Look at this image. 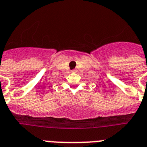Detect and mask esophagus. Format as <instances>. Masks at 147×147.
<instances>
[{"label":"esophagus","mask_w":147,"mask_h":147,"mask_svg":"<svg viewBox=\"0 0 147 147\" xmlns=\"http://www.w3.org/2000/svg\"><path fill=\"white\" fill-rule=\"evenodd\" d=\"M76 71H77V70H75V69H74V70H72V72H73V73H75V72H76Z\"/></svg>","instance_id":"34e87169"}]
</instances>
